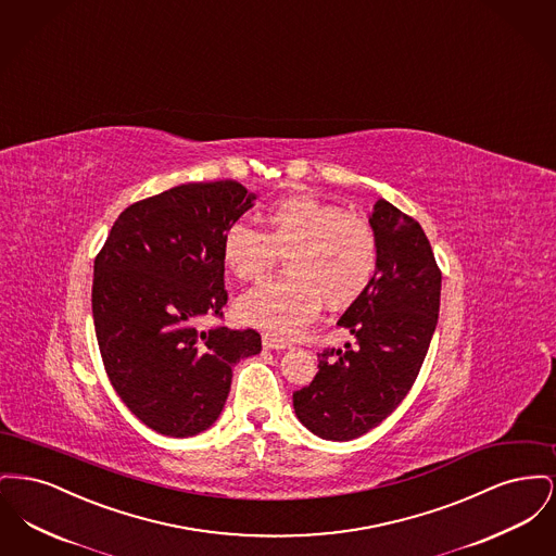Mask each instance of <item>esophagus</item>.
<instances>
[{"mask_svg":"<svg viewBox=\"0 0 556 556\" xmlns=\"http://www.w3.org/2000/svg\"><path fill=\"white\" fill-rule=\"evenodd\" d=\"M264 348L265 350H289L291 345H289V343H285L282 339H276V337L264 334Z\"/></svg>","mask_w":556,"mask_h":556,"instance_id":"esophagus-1","label":"esophagus"}]
</instances>
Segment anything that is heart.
<instances>
[{"label": "heart", "instance_id": "1", "mask_svg": "<svg viewBox=\"0 0 556 556\" xmlns=\"http://www.w3.org/2000/svg\"><path fill=\"white\" fill-rule=\"evenodd\" d=\"M264 232L235 222L222 236V260L238 280H260L280 255L287 271L244 292L238 318L271 337L291 339L314 318L320 301L345 307L372 282L379 240L372 224L357 213L292 194L267 206Z\"/></svg>", "mask_w": 556, "mask_h": 556}]
</instances>
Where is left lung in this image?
Returning a JSON list of instances; mask_svg holds the SVG:
<instances>
[{
  "label": "left lung",
  "mask_w": 556,
  "mask_h": 556,
  "mask_svg": "<svg viewBox=\"0 0 556 556\" xmlns=\"http://www.w3.org/2000/svg\"><path fill=\"white\" fill-rule=\"evenodd\" d=\"M368 222L379 240L377 269L337 321L355 348L318 353V375L292 393L296 418L332 441L368 433L402 404L438 326L441 271L420 224L384 199Z\"/></svg>",
  "instance_id": "8db88e82"
}]
</instances>
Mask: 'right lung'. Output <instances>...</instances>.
<instances>
[{
	"mask_svg": "<svg viewBox=\"0 0 556 556\" xmlns=\"http://www.w3.org/2000/svg\"><path fill=\"white\" fill-rule=\"evenodd\" d=\"M255 194L235 179L181 184L127 206L93 262L91 314L106 375L147 427L192 438L222 414L232 368L262 351L224 316L222 236Z\"/></svg>",
	"mask_w": 556,
	"mask_h": 556,
	"instance_id": "1",
	"label": "right lung"
}]
</instances>
